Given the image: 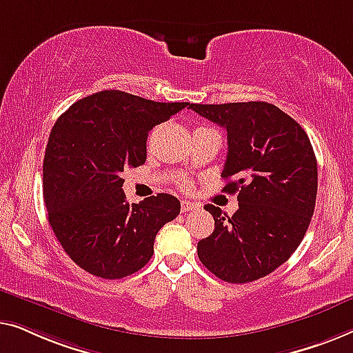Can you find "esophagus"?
<instances>
[{
	"instance_id": "obj_1",
	"label": "esophagus",
	"mask_w": 353,
	"mask_h": 353,
	"mask_svg": "<svg viewBox=\"0 0 353 353\" xmlns=\"http://www.w3.org/2000/svg\"><path fill=\"white\" fill-rule=\"evenodd\" d=\"M198 208V205L195 201H188V200H182L181 201V210H182V212H188V211H193V210H196Z\"/></svg>"
}]
</instances>
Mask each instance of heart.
Masks as SVG:
<instances>
[{
  "label": "heart",
  "instance_id": "heart-1",
  "mask_svg": "<svg viewBox=\"0 0 353 353\" xmlns=\"http://www.w3.org/2000/svg\"><path fill=\"white\" fill-rule=\"evenodd\" d=\"M187 185V183L185 182H182V187H185Z\"/></svg>",
  "mask_w": 353,
  "mask_h": 353
}]
</instances>
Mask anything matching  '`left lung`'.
<instances>
[{
	"label": "left lung",
	"mask_w": 353,
	"mask_h": 353,
	"mask_svg": "<svg viewBox=\"0 0 353 353\" xmlns=\"http://www.w3.org/2000/svg\"><path fill=\"white\" fill-rule=\"evenodd\" d=\"M227 129L224 192L238 193L232 217L206 205L214 232L198 241L201 264L221 280L250 283L269 275L301 245L314 216L319 174L299 123L267 102L188 103Z\"/></svg>",
	"instance_id": "obj_1"
}]
</instances>
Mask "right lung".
Masks as SVG:
<instances>
[{
    "instance_id": "right-lung-1",
    "label": "right lung",
    "mask_w": 353,
    "mask_h": 353,
    "mask_svg": "<svg viewBox=\"0 0 353 353\" xmlns=\"http://www.w3.org/2000/svg\"><path fill=\"white\" fill-rule=\"evenodd\" d=\"M188 102H155L107 89L59 117L43 161L49 225L63 251L89 274L120 280L150 261L160 228L181 201L158 193L128 203L121 172L145 163L148 131Z\"/></svg>"
}]
</instances>
